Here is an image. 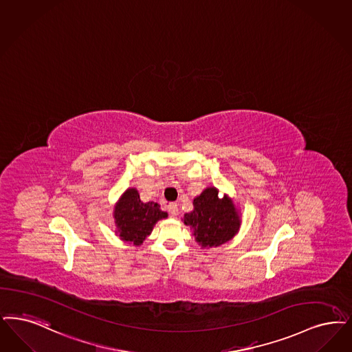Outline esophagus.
I'll return each mask as SVG.
<instances>
[{
    "label": "esophagus",
    "mask_w": 352,
    "mask_h": 352,
    "mask_svg": "<svg viewBox=\"0 0 352 352\" xmlns=\"http://www.w3.org/2000/svg\"><path fill=\"white\" fill-rule=\"evenodd\" d=\"M168 211H169L170 214L177 216L178 214V206H177V203H169Z\"/></svg>",
    "instance_id": "34e87169"
}]
</instances>
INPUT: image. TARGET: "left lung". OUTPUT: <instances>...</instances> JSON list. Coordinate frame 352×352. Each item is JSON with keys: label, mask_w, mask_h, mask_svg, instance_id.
<instances>
[{"label": "left lung", "mask_w": 352, "mask_h": 352, "mask_svg": "<svg viewBox=\"0 0 352 352\" xmlns=\"http://www.w3.org/2000/svg\"><path fill=\"white\" fill-rule=\"evenodd\" d=\"M192 204L194 210L184 213L183 223L191 226L201 248L220 246L239 232L241 219L233 200L228 195L219 197L216 187H207Z\"/></svg>", "instance_id": "obj_1"}]
</instances>
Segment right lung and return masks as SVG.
<instances>
[{
	"label": "right lung",
	"mask_w": 352,
	"mask_h": 352,
	"mask_svg": "<svg viewBox=\"0 0 352 352\" xmlns=\"http://www.w3.org/2000/svg\"><path fill=\"white\" fill-rule=\"evenodd\" d=\"M166 217L168 213L161 211L158 203H142L136 188H128L113 208L116 234L122 241L133 242L136 246H140L152 233L158 220Z\"/></svg>",
	"instance_id": "obj_1"
}]
</instances>
